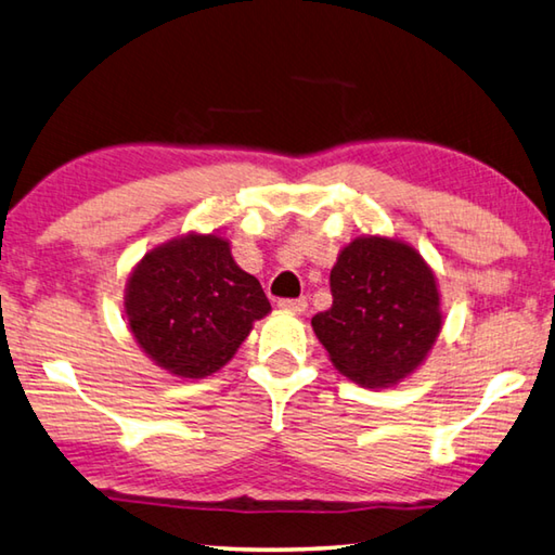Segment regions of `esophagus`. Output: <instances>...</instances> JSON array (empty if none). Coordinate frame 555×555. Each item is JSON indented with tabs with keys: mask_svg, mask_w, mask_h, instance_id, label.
Here are the masks:
<instances>
[{
	"mask_svg": "<svg viewBox=\"0 0 555 555\" xmlns=\"http://www.w3.org/2000/svg\"><path fill=\"white\" fill-rule=\"evenodd\" d=\"M279 306L288 310V312H304L308 308V298L300 296V298H281Z\"/></svg>",
	"mask_w": 555,
	"mask_h": 555,
	"instance_id": "esophagus-1",
	"label": "esophagus"
}]
</instances>
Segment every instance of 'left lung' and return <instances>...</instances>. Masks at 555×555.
Instances as JSON below:
<instances>
[{
  "instance_id": "1",
  "label": "left lung",
  "mask_w": 555,
  "mask_h": 555,
  "mask_svg": "<svg viewBox=\"0 0 555 555\" xmlns=\"http://www.w3.org/2000/svg\"><path fill=\"white\" fill-rule=\"evenodd\" d=\"M332 308L312 318L341 374L386 388L412 374L441 330L439 291L415 249L388 237H357L330 271Z\"/></svg>"
}]
</instances>
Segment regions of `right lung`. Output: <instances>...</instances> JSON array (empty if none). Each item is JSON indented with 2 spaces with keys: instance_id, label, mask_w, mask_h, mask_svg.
Masks as SVG:
<instances>
[{
  "instance_id": "right-lung-1",
  "label": "right lung",
  "mask_w": 555,
  "mask_h": 555,
  "mask_svg": "<svg viewBox=\"0 0 555 555\" xmlns=\"http://www.w3.org/2000/svg\"><path fill=\"white\" fill-rule=\"evenodd\" d=\"M271 310L259 281L218 235H186L147 251L126 288L128 327L159 366L201 378L218 371Z\"/></svg>"
}]
</instances>
